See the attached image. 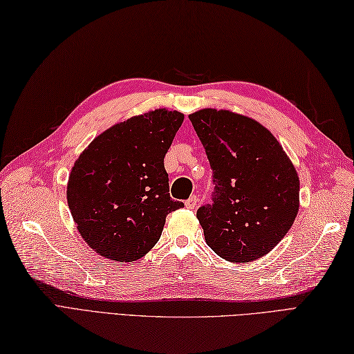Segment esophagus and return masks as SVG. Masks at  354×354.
Instances as JSON below:
<instances>
[{
  "label": "esophagus",
  "mask_w": 354,
  "mask_h": 354,
  "mask_svg": "<svg viewBox=\"0 0 354 354\" xmlns=\"http://www.w3.org/2000/svg\"><path fill=\"white\" fill-rule=\"evenodd\" d=\"M198 205V197L197 196H192L188 198V201L185 202V206L188 207V209H194V207Z\"/></svg>",
  "instance_id": "obj_1"
}]
</instances>
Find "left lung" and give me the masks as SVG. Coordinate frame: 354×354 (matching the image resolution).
<instances>
[{"instance_id":"8db88e82","label":"left lung","mask_w":354,"mask_h":354,"mask_svg":"<svg viewBox=\"0 0 354 354\" xmlns=\"http://www.w3.org/2000/svg\"><path fill=\"white\" fill-rule=\"evenodd\" d=\"M212 169V203L197 209L206 243L233 263L263 257L292 227L299 178L283 147L248 116L202 109L189 115Z\"/></svg>"}]
</instances>
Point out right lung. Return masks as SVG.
I'll return each instance as SVG.
<instances>
[{
	"label": "right lung",
	"instance_id": "obj_1",
	"mask_svg": "<svg viewBox=\"0 0 354 354\" xmlns=\"http://www.w3.org/2000/svg\"><path fill=\"white\" fill-rule=\"evenodd\" d=\"M184 115L157 109L116 124L89 143L68 178L67 202L80 236L100 256L134 261L158 242L167 214L165 157Z\"/></svg>",
	"mask_w": 354,
	"mask_h": 354
}]
</instances>
